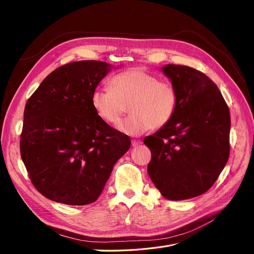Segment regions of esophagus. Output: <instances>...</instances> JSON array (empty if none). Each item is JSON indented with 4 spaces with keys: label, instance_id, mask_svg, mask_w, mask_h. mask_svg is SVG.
<instances>
[{
    "label": "esophagus",
    "instance_id": "esophagus-1",
    "mask_svg": "<svg viewBox=\"0 0 254 254\" xmlns=\"http://www.w3.org/2000/svg\"><path fill=\"white\" fill-rule=\"evenodd\" d=\"M131 144H132L133 147H136V146H139L140 144H142V141L141 140H132Z\"/></svg>",
    "mask_w": 254,
    "mask_h": 254
}]
</instances>
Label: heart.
Wrapping results in <instances>:
<instances>
[{
  "mask_svg": "<svg viewBox=\"0 0 254 254\" xmlns=\"http://www.w3.org/2000/svg\"><path fill=\"white\" fill-rule=\"evenodd\" d=\"M109 88H96L91 105L97 117L108 125H117L129 107V117L119 130L140 135L151 128H161L171 122L178 106V95L171 83L160 81L156 75L142 68H130L114 75Z\"/></svg>",
  "mask_w": 254,
  "mask_h": 254,
  "instance_id": "obj_1",
  "label": "heart"
}]
</instances>
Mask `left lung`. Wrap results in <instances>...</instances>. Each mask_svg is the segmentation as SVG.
I'll use <instances>...</instances> for the list:
<instances>
[{"label":"left lung","mask_w":254,"mask_h":254,"mask_svg":"<svg viewBox=\"0 0 254 254\" xmlns=\"http://www.w3.org/2000/svg\"><path fill=\"white\" fill-rule=\"evenodd\" d=\"M161 71L176 89L178 106L168 124L144 139L152 156L147 172L164 198L186 200L205 193L227 164L230 112L205 74L177 64Z\"/></svg>","instance_id":"8db88e82"}]
</instances>
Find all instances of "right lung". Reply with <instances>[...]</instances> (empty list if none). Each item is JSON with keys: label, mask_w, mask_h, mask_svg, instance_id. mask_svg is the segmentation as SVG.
Listing matches in <instances>:
<instances>
[{"label": "right lung", "mask_w": 254, "mask_h": 254, "mask_svg": "<svg viewBox=\"0 0 254 254\" xmlns=\"http://www.w3.org/2000/svg\"><path fill=\"white\" fill-rule=\"evenodd\" d=\"M112 67L96 60L64 64L28 98L21 157L34 187L50 200L96 201L114 164L130 148L129 136L106 124L91 105L92 92Z\"/></svg>", "instance_id": "add662e5"}]
</instances>
